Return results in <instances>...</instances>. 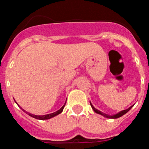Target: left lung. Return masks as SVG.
<instances>
[{
    "mask_svg": "<svg viewBox=\"0 0 149 149\" xmlns=\"http://www.w3.org/2000/svg\"><path fill=\"white\" fill-rule=\"evenodd\" d=\"M90 105H91V107H92V109H93V110H94V111H95V113H98V114H100V115H102V116H104V117H106V118H112V119H116V118H120V117H121V116H123L124 114L127 113L128 111H129L130 110V109H132V107H133V106H131V107H130L129 109H125V110H123V111H120L119 113H118L117 114H115V115H113V116H109V115H108V114L104 113L101 112L100 111L97 110V109H95V108L93 106H92V104H91V102H90Z\"/></svg>",
    "mask_w": 149,
    "mask_h": 149,
    "instance_id": "left-lung-1",
    "label": "left lung"
}]
</instances>
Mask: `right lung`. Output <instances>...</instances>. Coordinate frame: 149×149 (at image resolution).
<instances>
[{
	"label": "right lung",
	"mask_w": 149,
	"mask_h": 149,
	"mask_svg": "<svg viewBox=\"0 0 149 149\" xmlns=\"http://www.w3.org/2000/svg\"><path fill=\"white\" fill-rule=\"evenodd\" d=\"M15 102H16V101H15ZM66 102H65V104H64V106H63L60 109H59V110H58L57 111H56V112H54V113H49V114H47V115H44V116H36V115H33V114H31V113H28L27 111H26L25 110H24L23 109H22V108H21L19 107V105H18V104L17 103V104L18 105V107L20 108V109H22V111H23L24 112H25L26 113V114H28L29 116H31V117H33V118H36V119H38V120H47V119H49V118H53V117H54V116H57L58 114H59V113H61V112H62V111H63V109H64V107H65V104H66Z\"/></svg>",
	"instance_id": "obj_1"
}]
</instances>
